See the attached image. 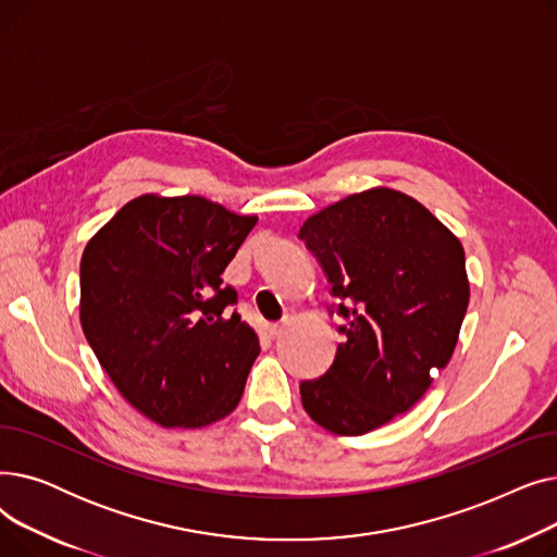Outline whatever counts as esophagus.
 <instances>
[{
  "label": "esophagus",
  "mask_w": 557,
  "mask_h": 557,
  "mask_svg": "<svg viewBox=\"0 0 557 557\" xmlns=\"http://www.w3.org/2000/svg\"><path fill=\"white\" fill-rule=\"evenodd\" d=\"M284 330H286V320H284V323L269 325V336H271V338H280V336L284 334Z\"/></svg>",
  "instance_id": "1"
}]
</instances>
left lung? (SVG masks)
Masks as SVG:
<instances>
[{"label": "left lung", "mask_w": 557, "mask_h": 557, "mask_svg": "<svg viewBox=\"0 0 557 557\" xmlns=\"http://www.w3.org/2000/svg\"><path fill=\"white\" fill-rule=\"evenodd\" d=\"M298 237L345 320L330 370L300 384L302 406L336 435H363L406 413L449 363L470 302L465 250L424 205L386 187L330 205Z\"/></svg>", "instance_id": "obj_1"}]
</instances>
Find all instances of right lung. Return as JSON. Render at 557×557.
<instances>
[{
    "label": "right lung",
    "mask_w": 557,
    "mask_h": 557,
    "mask_svg": "<svg viewBox=\"0 0 557 557\" xmlns=\"http://www.w3.org/2000/svg\"><path fill=\"white\" fill-rule=\"evenodd\" d=\"M255 223L202 196L146 194L85 246L83 334L122 397L160 426H208L244 395L259 341L221 275Z\"/></svg>",
    "instance_id": "obj_1"
}]
</instances>
